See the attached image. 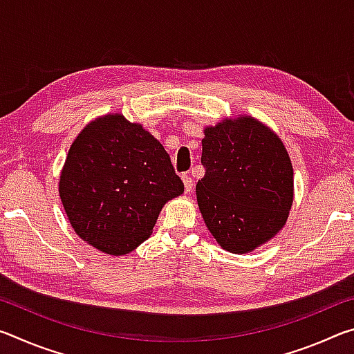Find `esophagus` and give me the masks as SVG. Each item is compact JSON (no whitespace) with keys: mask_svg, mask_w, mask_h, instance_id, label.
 <instances>
[{"mask_svg":"<svg viewBox=\"0 0 354 354\" xmlns=\"http://www.w3.org/2000/svg\"><path fill=\"white\" fill-rule=\"evenodd\" d=\"M183 183L185 194H190L192 189H194V181H192V178L189 175H183Z\"/></svg>","mask_w":354,"mask_h":354,"instance_id":"34e87169","label":"esophagus"}]
</instances>
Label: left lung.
Returning a JSON list of instances; mask_svg holds the SVG:
<instances>
[{"label":"left lung","mask_w":354,"mask_h":354,"mask_svg":"<svg viewBox=\"0 0 354 354\" xmlns=\"http://www.w3.org/2000/svg\"><path fill=\"white\" fill-rule=\"evenodd\" d=\"M205 176L196 184L203 220L221 248L245 254L286 225L293 203V169L283 140L250 115L205 128Z\"/></svg>","instance_id":"1"}]
</instances>
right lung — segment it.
<instances>
[{
	"mask_svg": "<svg viewBox=\"0 0 354 354\" xmlns=\"http://www.w3.org/2000/svg\"><path fill=\"white\" fill-rule=\"evenodd\" d=\"M184 192L170 156L140 123L106 113L68 149L59 196L75 232L106 254L123 256L151 236L167 201Z\"/></svg>",
	"mask_w": 354,
	"mask_h": 354,
	"instance_id": "1",
	"label": "right lung"
}]
</instances>
